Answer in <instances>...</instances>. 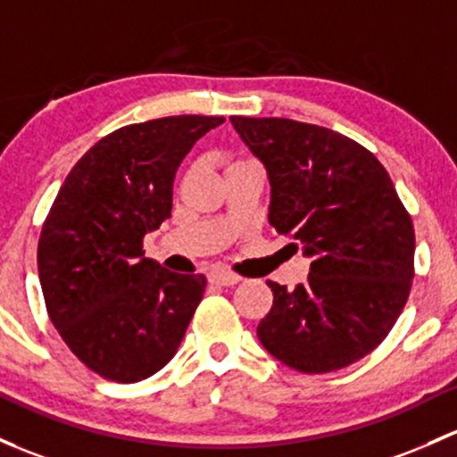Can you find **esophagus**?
Segmentation results:
<instances>
[{"mask_svg":"<svg viewBox=\"0 0 457 457\" xmlns=\"http://www.w3.org/2000/svg\"><path fill=\"white\" fill-rule=\"evenodd\" d=\"M210 282H214V285H220V287H234L241 282V276H237V273L232 271H212L210 273Z\"/></svg>","mask_w":457,"mask_h":457,"instance_id":"esophagus-1","label":"esophagus"}]
</instances>
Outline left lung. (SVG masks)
Returning <instances> with one entry per match:
<instances>
[{
  "instance_id": "8db88e82",
  "label": "left lung",
  "mask_w": 457,
  "mask_h": 457,
  "mask_svg": "<svg viewBox=\"0 0 457 457\" xmlns=\"http://www.w3.org/2000/svg\"><path fill=\"white\" fill-rule=\"evenodd\" d=\"M229 120L267 168L269 223L311 258L295 289L267 280L273 306L258 339L297 372L359 361L396 324L414 278V225L390 175L368 148L326 127Z\"/></svg>"
}]
</instances>
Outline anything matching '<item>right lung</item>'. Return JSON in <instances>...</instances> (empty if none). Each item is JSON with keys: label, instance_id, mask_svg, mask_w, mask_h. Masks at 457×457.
I'll use <instances>...</instances> for the list:
<instances>
[{"label": "right lung", "instance_id": "add662e5", "mask_svg": "<svg viewBox=\"0 0 457 457\" xmlns=\"http://www.w3.org/2000/svg\"><path fill=\"white\" fill-rule=\"evenodd\" d=\"M220 115H170L109 133L76 162L38 238L47 315L71 353L115 383L175 357L205 291L201 273L144 258L142 241L172 210V181Z\"/></svg>", "mask_w": 457, "mask_h": 457}]
</instances>
